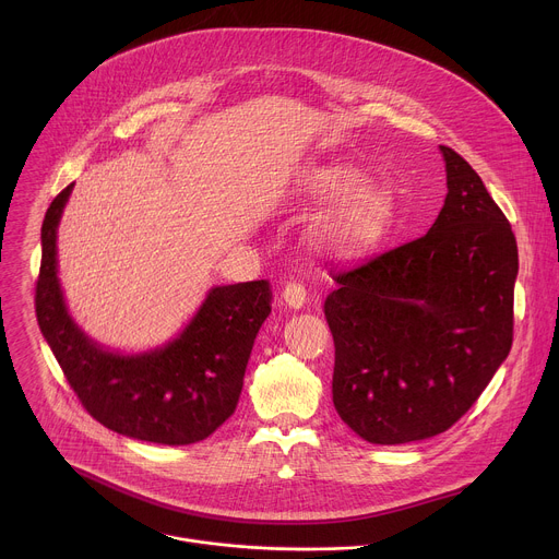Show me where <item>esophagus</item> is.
<instances>
[{"instance_id": "34e87169", "label": "esophagus", "mask_w": 559, "mask_h": 559, "mask_svg": "<svg viewBox=\"0 0 559 559\" xmlns=\"http://www.w3.org/2000/svg\"><path fill=\"white\" fill-rule=\"evenodd\" d=\"M283 302L292 309H300L305 307L307 302V287L298 281H289L285 287H283Z\"/></svg>"}]
</instances>
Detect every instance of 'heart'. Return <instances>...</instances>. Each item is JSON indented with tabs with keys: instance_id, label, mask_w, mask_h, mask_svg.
<instances>
[{
	"instance_id": "1",
	"label": "heart",
	"mask_w": 559,
	"mask_h": 559,
	"mask_svg": "<svg viewBox=\"0 0 559 559\" xmlns=\"http://www.w3.org/2000/svg\"><path fill=\"white\" fill-rule=\"evenodd\" d=\"M356 183V175L343 168L321 170L313 177V188L325 194L347 192ZM389 214V197L380 188H360L338 201L316 227L321 241L332 246H349L373 236Z\"/></svg>"
}]
</instances>
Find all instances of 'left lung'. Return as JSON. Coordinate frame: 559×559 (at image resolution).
Masks as SVG:
<instances>
[{"mask_svg":"<svg viewBox=\"0 0 559 559\" xmlns=\"http://www.w3.org/2000/svg\"><path fill=\"white\" fill-rule=\"evenodd\" d=\"M440 152L449 192L431 229L338 270L325 298L334 407L371 444L453 427L513 343L511 223L464 158Z\"/></svg>","mask_w":559,"mask_h":559,"instance_id":"left-lung-1","label":"left lung"}]
</instances>
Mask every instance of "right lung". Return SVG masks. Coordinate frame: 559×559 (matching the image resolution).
Listing matches in <instances>:
<instances>
[{
  "instance_id": "1",
  "label": "right lung",
  "mask_w": 559,
  "mask_h": 559,
  "mask_svg": "<svg viewBox=\"0 0 559 559\" xmlns=\"http://www.w3.org/2000/svg\"><path fill=\"white\" fill-rule=\"evenodd\" d=\"M72 183L41 225L35 289L39 330L79 403L104 427L156 444H192L236 409L254 338L272 311L267 281L212 287L188 328L168 345L123 356L91 341L70 318L57 278V225Z\"/></svg>"
}]
</instances>
